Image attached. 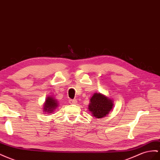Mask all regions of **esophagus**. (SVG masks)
Masks as SVG:
<instances>
[{
    "label": "esophagus",
    "instance_id": "obj_1",
    "mask_svg": "<svg viewBox=\"0 0 160 160\" xmlns=\"http://www.w3.org/2000/svg\"><path fill=\"white\" fill-rule=\"evenodd\" d=\"M68 102H69V103H71V104H75V103H77V100H71V99H70L69 101H68Z\"/></svg>",
    "mask_w": 160,
    "mask_h": 160
}]
</instances>
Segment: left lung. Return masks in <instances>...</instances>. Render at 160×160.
<instances>
[{
    "label": "left lung",
    "mask_w": 160,
    "mask_h": 160,
    "mask_svg": "<svg viewBox=\"0 0 160 160\" xmlns=\"http://www.w3.org/2000/svg\"><path fill=\"white\" fill-rule=\"evenodd\" d=\"M112 106L113 102L110 99L100 93H96L90 99L89 110L95 117L101 118L108 114Z\"/></svg>",
    "instance_id": "8db88e82"
}]
</instances>
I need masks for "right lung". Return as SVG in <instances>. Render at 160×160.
<instances>
[{
	"label": "right lung",
	"instance_id": "1",
	"mask_svg": "<svg viewBox=\"0 0 160 160\" xmlns=\"http://www.w3.org/2000/svg\"><path fill=\"white\" fill-rule=\"evenodd\" d=\"M58 106V102L57 100H54L52 97H48L46 98V102L44 103V110L46 112L48 113H52L56 109V108Z\"/></svg>",
	"mask_w": 160,
	"mask_h": 160
}]
</instances>
